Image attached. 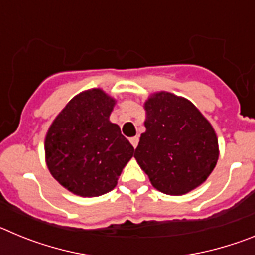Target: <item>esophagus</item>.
Returning a JSON list of instances; mask_svg holds the SVG:
<instances>
[{
    "mask_svg": "<svg viewBox=\"0 0 255 255\" xmlns=\"http://www.w3.org/2000/svg\"><path fill=\"white\" fill-rule=\"evenodd\" d=\"M130 143H131V145L134 148L138 147V143H139V138L138 136H134V138H130Z\"/></svg>",
    "mask_w": 255,
    "mask_h": 255,
    "instance_id": "obj_1",
    "label": "esophagus"
}]
</instances>
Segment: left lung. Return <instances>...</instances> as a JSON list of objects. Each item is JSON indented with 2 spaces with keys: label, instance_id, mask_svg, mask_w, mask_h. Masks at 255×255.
I'll use <instances>...</instances> for the list:
<instances>
[{
  "label": "left lung",
  "instance_id": "left-lung-1",
  "mask_svg": "<svg viewBox=\"0 0 255 255\" xmlns=\"http://www.w3.org/2000/svg\"><path fill=\"white\" fill-rule=\"evenodd\" d=\"M145 132L134 157L152 185L168 195H182L203 184L216 167L215 130L190 101L168 92L144 103Z\"/></svg>",
  "mask_w": 255,
  "mask_h": 255
}]
</instances>
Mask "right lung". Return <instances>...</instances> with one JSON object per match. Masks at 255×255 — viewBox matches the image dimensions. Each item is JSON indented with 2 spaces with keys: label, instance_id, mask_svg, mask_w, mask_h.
I'll return each mask as SVG.
<instances>
[{
  "label": "right lung",
  "instance_id": "1",
  "mask_svg": "<svg viewBox=\"0 0 255 255\" xmlns=\"http://www.w3.org/2000/svg\"><path fill=\"white\" fill-rule=\"evenodd\" d=\"M116 101L94 88L78 94L57 115L44 140L49 172L80 197L111 191L134 148L110 121Z\"/></svg>",
  "mask_w": 255,
  "mask_h": 255
}]
</instances>
